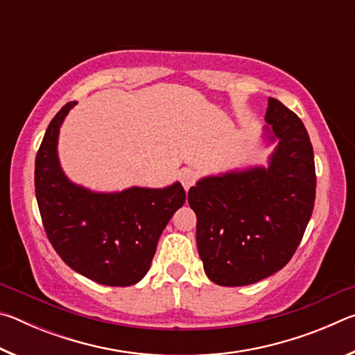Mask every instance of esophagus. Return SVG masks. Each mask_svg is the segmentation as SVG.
<instances>
[{
    "label": "esophagus",
    "instance_id": "34e87169",
    "mask_svg": "<svg viewBox=\"0 0 355 355\" xmlns=\"http://www.w3.org/2000/svg\"><path fill=\"white\" fill-rule=\"evenodd\" d=\"M180 182H182L184 191H188L197 182V172L192 169H183L180 172Z\"/></svg>",
    "mask_w": 355,
    "mask_h": 355
}]
</instances>
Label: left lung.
I'll use <instances>...</instances> for the list:
<instances>
[{
	"mask_svg": "<svg viewBox=\"0 0 355 355\" xmlns=\"http://www.w3.org/2000/svg\"><path fill=\"white\" fill-rule=\"evenodd\" d=\"M268 167L205 177L188 192L197 216V249L208 279L222 286L257 284L296 252L315 207L316 173L302 120L269 98Z\"/></svg>",
	"mask_w": 355,
	"mask_h": 355,
	"instance_id": "8db88e82",
	"label": "left lung"
}]
</instances>
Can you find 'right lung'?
<instances>
[{"instance_id":"right-lung-1","label":"right lung","mask_w":355,"mask_h":355,"mask_svg":"<svg viewBox=\"0 0 355 355\" xmlns=\"http://www.w3.org/2000/svg\"><path fill=\"white\" fill-rule=\"evenodd\" d=\"M76 103L59 111L35 156V197L48 239L65 264L107 286H130L147 274L161 233L183 207L178 182L163 189L133 186L94 192L71 183L58 158L59 128Z\"/></svg>"}]
</instances>
